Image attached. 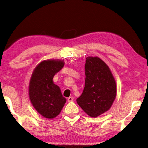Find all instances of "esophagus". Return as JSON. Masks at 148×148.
I'll list each match as a JSON object with an SVG mask.
<instances>
[{
    "instance_id": "1",
    "label": "esophagus",
    "mask_w": 148,
    "mask_h": 148,
    "mask_svg": "<svg viewBox=\"0 0 148 148\" xmlns=\"http://www.w3.org/2000/svg\"><path fill=\"white\" fill-rule=\"evenodd\" d=\"M73 99H74L73 97H69V98H68V101L71 102V101H73Z\"/></svg>"
}]
</instances>
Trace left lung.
<instances>
[{"label":"left lung","mask_w":148,"mask_h":148,"mask_svg":"<svg viewBox=\"0 0 148 148\" xmlns=\"http://www.w3.org/2000/svg\"><path fill=\"white\" fill-rule=\"evenodd\" d=\"M85 74V87L76 101L89 116L97 117L111 108L116 97V82L109 66L97 57L86 58Z\"/></svg>","instance_id":"left-lung-1"}]
</instances>
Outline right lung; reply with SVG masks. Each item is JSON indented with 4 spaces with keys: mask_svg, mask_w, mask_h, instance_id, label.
<instances>
[{
    "mask_svg": "<svg viewBox=\"0 0 148 148\" xmlns=\"http://www.w3.org/2000/svg\"><path fill=\"white\" fill-rule=\"evenodd\" d=\"M64 65L63 60H43L36 67L30 79V101L36 111L47 119L58 115L66 101L60 88L53 80Z\"/></svg>",
    "mask_w": 148,
    "mask_h": 148,
    "instance_id": "add662e5",
    "label": "right lung"
}]
</instances>
